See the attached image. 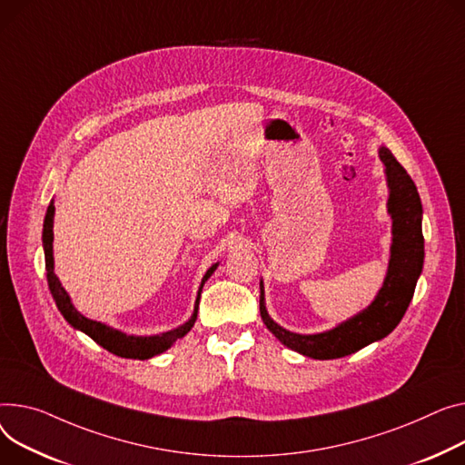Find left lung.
Segmentation results:
<instances>
[{
	"label": "left lung",
	"mask_w": 465,
	"mask_h": 465,
	"mask_svg": "<svg viewBox=\"0 0 465 465\" xmlns=\"http://www.w3.org/2000/svg\"><path fill=\"white\" fill-rule=\"evenodd\" d=\"M380 159L385 164L389 187L387 211L392 219V244L387 276L376 299L362 312L331 331L299 334L271 320L265 308L263 282H260V314L263 323L286 348L304 357L320 361L338 359L378 342L394 331L413 299L424 263L422 205L413 179L387 147H380Z\"/></svg>",
	"instance_id": "obj_1"
}]
</instances>
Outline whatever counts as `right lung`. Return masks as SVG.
Masks as SVG:
<instances>
[{
  "instance_id": "add662e5",
  "label": "right lung",
  "mask_w": 465,
  "mask_h": 465,
  "mask_svg": "<svg viewBox=\"0 0 465 465\" xmlns=\"http://www.w3.org/2000/svg\"><path fill=\"white\" fill-rule=\"evenodd\" d=\"M54 203L48 205L46 209V216H45V226H43V246H45V263H46V281H48V288L50 293L55 301L57 311L64 314V318L78 331L85 332L89 338L95 340L99 346H103L104 350H108L110 353L117 355V357H125V359H151L154 355H159L163 351H166L168 348H172L179 338H183L187 334L198 316V304H200V295H202V288L207 282V278L214 272V269L219 267V263H214L207 269V272L202 278V284L198 290V297H196V304H194V312L191 316V320L187 323L179 325L177 329H172L168 332L163 334H153V336H134V334H125L117 329H112L110 325H104L101 322L89 320L85 316H82L74 304L71 302L69 293L65 292V288L61 286L59 278L54 272V251H52V241H54Z\"/></svg>"
}]
</instances>
